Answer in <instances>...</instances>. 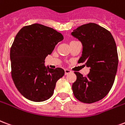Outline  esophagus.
Wrapping results in <instances>:
<instances>
[{"label": "esophagus", "instance_id": "obj_1", "mask_svg": "<svg viewBox=\"0 0 125 125\" xmlns=\"http://www.w3.org/2000/svg\"><path fill=\"white\" fill-rule=\"evenodd\" d=\"M71 73V71L69 69H65V75H67L69 73Z\"/></svg>", "mask_w": 125, "mask_h": 125}]
</instances>
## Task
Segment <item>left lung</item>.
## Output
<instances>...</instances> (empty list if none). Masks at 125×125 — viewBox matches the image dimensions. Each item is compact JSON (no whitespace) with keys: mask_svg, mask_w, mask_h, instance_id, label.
Listing matches in <instances>:
<instances>
[{"mask_svg":"<svg viewBox=\"0 0 125 125\" xmlns=\"http://www.w3.org/2000/svg\"><path fill=\"white\" fill-rule=\"evenodd\" d=\"M71 35L82 43L83 51L78 63L90 67L86 77L75 72L77 80L72 90L81 102L91 104L104 98L113 84L118 67L115 42L111 33L94 23L83 25Z\"/></svg>","mask_w":125,"mask_h":125,"instance_id":"obj_1","label":"left lung"}]
</instances>
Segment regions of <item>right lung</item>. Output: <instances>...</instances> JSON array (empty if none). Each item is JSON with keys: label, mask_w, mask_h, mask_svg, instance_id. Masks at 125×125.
Segmentation results:
<instances>
[{"label": "right lung", "mask_w": 125, "mask_h": 125, "mask_svg": "<svg viewBox=\"0 0 125 125\" xmlns=\"http://www.w3.org/2000/svg\"><path fill=\"white\" fill-rule=\"evenodd\" d=\"M63 37L54 29L39 23L23 27L10 48L12 77L15 86L25 98L43 102L52 96L56 82L64 70L46 67L44 60Z\"/></svg>", "instance_id": "obj_1"}]
</instances>
